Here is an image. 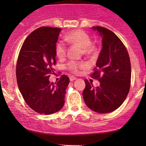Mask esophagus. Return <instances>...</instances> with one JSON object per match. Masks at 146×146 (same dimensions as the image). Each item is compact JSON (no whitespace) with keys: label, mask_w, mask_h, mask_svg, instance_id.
Listing matches in <instances>:
<instances>
[{"label":"esophagus","mask_w":146,"mask_h":146,"mask_svg":"<svg viewBox=\"0 0 146 146\" xmlns=\"http://www.w3.org/2000/svg\"><path fill=\"white\" fill-rule=\"evenodd\" d=\"M76 80V78H75L74 76L70 77V81H74V80Z\"/></svg>","instance_id":"1"}]
</instances>
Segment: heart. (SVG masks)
<instances>
[{"instance_id": "obj_1", "label": "heart", "mask_w": 146, "mask_h": 146, "mask_svg": "<svg viewBox=\"0 0 146 146\" xmlns=\"http://www.w3.org/2000/svg\"><path fill=\"white\" fill-rule=\"evenodd\" d=\"M65 40L68 42L78 45L81 48L83 49V52L84 54H89L92 51V40L90 37L87 35L85 32L82 31H74L69 33L66 35ZM66 46L63 41L60 40L56 44L55 52L56 54L60 58H63L66 54ZM68 68L70 70L74 73H78L80 69L83 68L84 65L82 64H78L76 62L71 61L68 64Z\"/></svg>"}]
</instances>
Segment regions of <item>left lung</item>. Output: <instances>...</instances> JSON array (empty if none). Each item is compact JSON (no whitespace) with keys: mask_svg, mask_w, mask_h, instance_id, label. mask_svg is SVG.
Segmentation results:
<instances>
[{"mask_svg":"<svg viewBox=\"0 0 146 146\" xmlns=\"http://www.w3.org/2000/svg\"><path fill=\"white\" fill-rule=\"evenodd\" d=\"M102 37V49L92 74L100 82L94 88L85 80L82 95L86 104L98 113H108L122 104L128 94L131 82V64L128 52L120 39L109 29L93 27Z\"/></svg>","mask_w":146,"mask_h":146,"instance_id":"obj_1","label":"left lung"}]
</instances>
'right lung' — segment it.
Returning <instances> with one entry per match:
<instances>
[{
	"label": "right lung",
	"instance_id": "add662e5",
	"mask_svg": "<svg viewBox=\"0 0 146 146\" xmlns=\"http://www.w3.org/2000/svg\"><path fill=\"white\" fill-rule=\"evenodd\" d=\"M62 30L43 27L30 34L24 42L17 64L19 90L28 106L38 113L52 114L62 108L70 79L62 75L50 82L56 64L55 46Z\"/></svg>",
	"mask_w": 146,
	"mask_h": 146
}]
</instances>
